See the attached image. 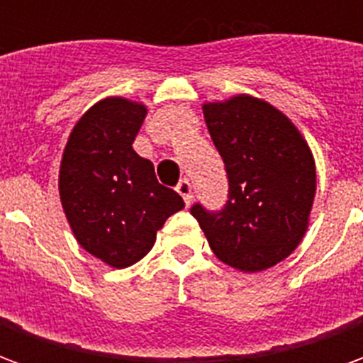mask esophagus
<instances>
[{
  "label": "esophagus",
  "instance_id": "obj_1",
  "mask_svg": "<svg viewBox=\"0 0 363 363\" xmlns=\"http://www.w3.org/2000/svg\"><path fill=\"white\" fill-rule=\"evenodd\" d=\"M177 192L182 196L184 204L190 206V202H192V186H190V182L186 181V179H182V181L177 184Z\"/></svg>",
  "mask_w": 363,
  "mask_h": 363
}]
</instances>
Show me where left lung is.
<instances>
[{"mask_svg":"<svg viewBox=\"0 0 363 363\" xmlns=\"http://www.w3.org/2000/svg\"><path fill=\"white\" fill-rule=\"evenodd\" d=\"M204 120L225 163L229 198L221 212L200 204L190 213L213 255L241 272H260L288 259L309 228L317 174L296 124L251 95L204 103Z\"/></svg>","mask_w":363,"mask_h":363,"instance_id":"obj_1","label":"left lung"}]
</instances>
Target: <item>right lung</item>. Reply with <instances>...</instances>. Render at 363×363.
I'll use <instances>...</instances> for the list:
<instances>
[{
    "mask_svg": "<svg viewBox=\"0 0 363 363\" xmlns=\"http://www.w3.org/2000/svg\"><path fill=\"white\" fill-rule=\"evenodd\" d=\"M143 103L106 96L77 120L60 163L58 190L77 243L112 268L142 260L169 216L184 208L132 147Z\"/></svg>",
    "mask_w": 363,
    "mask_h": 363,
    "instance_id": "obj_1",
    "label": "right lung"
}]
</instances>
